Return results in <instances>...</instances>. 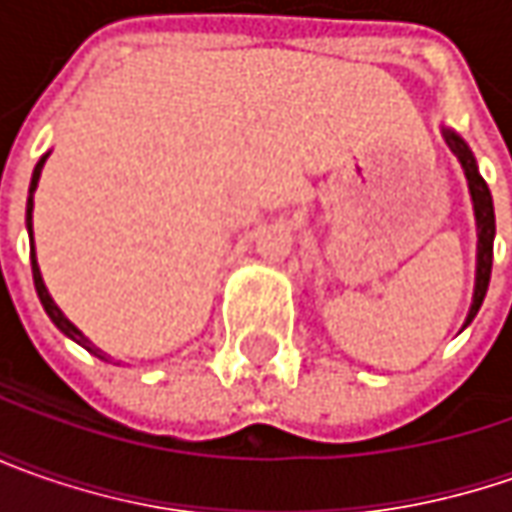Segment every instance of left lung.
<instances>
[{
	"mask_svg": "<svg viewBox=\"0 0 512 512\" xmlns=\"http://www.w3.org/2000/svg\"><path fill=\"white\" fill-rule=\"evenodd\" d=\"M447 136V145L453 148V153L459 156L462 162L464 176L470 182V193H473V205H476V222H479V270H476V293H473V307H470V316L464 325H470L479 313V307L484 302V293H487V285H490V270H493V236H496V216H493V199H490V190H487V182L479 176L476 170V162L470 156V150L464 145L462 139L456 133H444Z\"/></svg>",
	"mask_w": 512,
	"mask_h": 512,
	"instance_id": "left-lung-1",
	"label": "left lung"
}]
</instances>
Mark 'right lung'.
I'll use <instances>...</instances> for the list:
<instances>
[{
  "mask_svg": "<svg viewBox=\"0 0 512 512\" xmlns=\"http://www.w3.org/2000/svg\"><path fill=\"white\" fill-rule=\"evenodd\" d=\"M42 165H45V156H42V159H39V165L33 168V179H30V190H28V193H30V196H28V233H30V210H33V190H36V182H39V173H42ZM30 265H33V285H36V293H39V302H42V307H45V313H48V316H50V322L59 327V330H62L65 336H70L73 342H79V344H82V347H88L90 353H96L99 359H105V356H102V350H96V347H93V344H90L88 339H85V336H82V333H79V330L70 325L65 316H62V310L53 305V299H50V296H48V287H45V282H42V273H39V265H36V253H33V250H30Z\"/></svg>",
  "mask_w": 512,
  "mask_h": 512,
  "instance_id": "obj_1",
  "label": "right lung"
}]
</instances>
